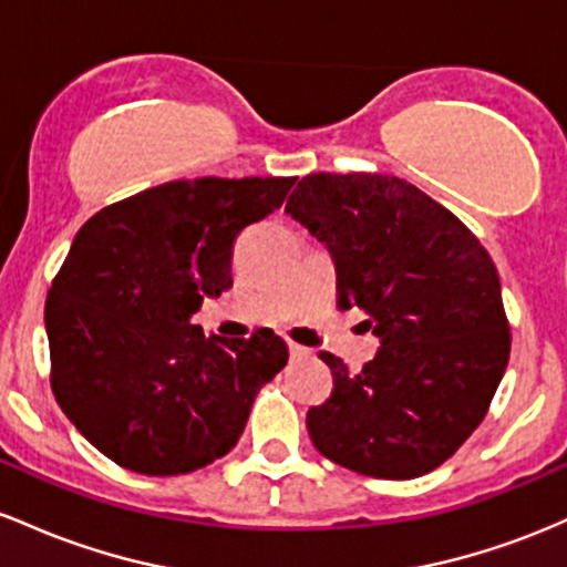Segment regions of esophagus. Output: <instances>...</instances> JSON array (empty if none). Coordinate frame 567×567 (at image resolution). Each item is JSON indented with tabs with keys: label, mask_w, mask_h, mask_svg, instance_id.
I'll return each instance as SVG.
<instances>
[{
	"label": "esophagus",
	"mask_w": 567,
	"mask_h": 567,
	"mask_svg": "<svg viewBox=\"0 0 567 567\" xmlns=\"http://www.w3.org/2000/svg\"><path fill=\"white\" fill-rule=\"evenodd\" d=\"M289 353H291V359H308L310 348L297 346V342H289Z\"/></svg>",
	"instance_id": "obj_1"
}]
</instances>
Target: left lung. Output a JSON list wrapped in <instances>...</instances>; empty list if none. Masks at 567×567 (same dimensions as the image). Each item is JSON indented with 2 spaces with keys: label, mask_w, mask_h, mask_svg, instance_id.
<instances>
[{
  "label": "left lung",
  "mask_w": 567,
  "mask_h": 567,
  "mask_svg": "<svg viewBox=\"0 0 567 567\" xmlns=\"http://www.w3.org/2000/svg\"><path fill=\"white\" fill-rule=\"evenodd\" d=\"M286 214L337 267V308H361L378 355L351 374L321 351L334 388L308 410L316 450L355 474L415 480L485 421L512 334L480 238L415 184L383 174H308Z\"/></svg>",
  "instance_id": "1"
}]
</instances>
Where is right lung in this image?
I'll use <instances>...</instances> for the list:
<instances>
[{
  "instance_id": "add662e5",
  "label": "right lung",
  "mask_w": 567,
  "mask_h": 567,
  "mask_svg": "<svg viewBox=\"0 0 567 567\" xmlns=\"http://www.w3.org/2000/svg\"><path fill=\"white\" fill-rule=\"evenodd\" d=\"M291 176L168 182L80 227L44 302L55 402L99 453L146 476L227 455L259 388L289 361L272 329L206 337L189 318L233 286L240 230Z\"/></svg>"
}]
</instances>
